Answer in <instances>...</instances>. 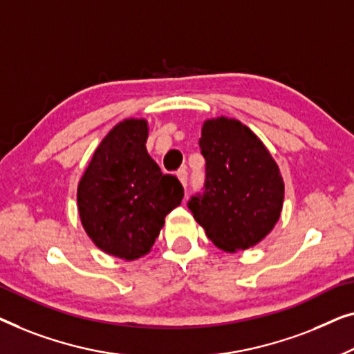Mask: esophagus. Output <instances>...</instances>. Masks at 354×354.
<instances>
[{
  "label": "esophagus",
  "mask_w": 354,
  "mask_h": 354,
  "mask_svg": "<svg viewBox=\"0 0 354 354\" xmlns=\"http://www.w3.org/2000/svg\"><path fill=\"white\" fill-rule=\"evenodd\" d=\"M176 175H178V178H179V181H181V184H183V186H184V187H186V186H187V170H186V168H179V170H178V173H176Z\"/></svg>",
  "instance_id": "1"
}]
</instances>
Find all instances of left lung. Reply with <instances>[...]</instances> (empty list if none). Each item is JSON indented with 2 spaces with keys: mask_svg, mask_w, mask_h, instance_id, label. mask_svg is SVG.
<instances>
[{
  "mask_svg": "<svg viewBox=\"0 0 354 354\" xmlns=\"http://www.w3.org/2000/svg\"><path fill=\"white\" fill-rule=\"evenodd\" d=\"M198 146L205 184L187 208L221 250L257 245L281 216L283 181L276 162L257 134L234 118L207 120Z\"/></svg>",
  "mask_w": 354,
  "mask_h": 354,
  "instance_id": "1",
  "label": "left lung"
}]
</instances>
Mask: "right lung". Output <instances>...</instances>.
<instances>
[{"label": "right lung", "mask_w": 354, "mask_h": 354, "mask_svg": "<svg viewBox=\"0 0 354 354\" xmlns=\"http://www.w3.org/2000/svg\"><path fill=\"white\" fill-rule=\"evenodd\" d=\"M147 122L113 127L80 179L77 202L84 231L109 255L136 260L151 250L165 216L183 201V184L163 175L147 153Z\"/></svg>", "instance_id": "1"}]
</instances>
